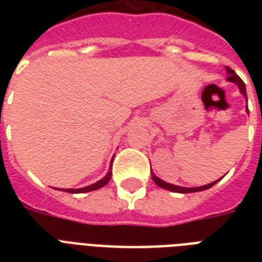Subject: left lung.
<instances>
[{"label": "left lung", "mask_w": 262, "mask_h": 262, "mask_svg": "<svg viewBox=\"0 0 262 262\" xmlns=\"http://www.w3.org/2000/svg\"><path fill=\"white\" fill-rule=\"evenodd\" d=\"M226 71H227V75H228V81H231V83H235L238 87H239L241 94L244 95L245 98H246V87H245V83L241 80V77L236 75L235 72L232 71L231 68H226ZM246 111L249 113V110L246 108ZM152 179H154V182L158 185V186L163 187V189H167V190H171L175 191V193H194V191H201V190H207L209 187H212L215 185L216 182H219V179L215 181V182L212 183H208V185H204V186H199V187H182V186H177V185H171V183H167L162 181L160 178H158L154 172H152Z\"/></svg>", "instance_id": "obj_1"}]
</instances>
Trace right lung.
<instances>
[{
  "label": "right lung",
  "mask_w": 262,
  "mask_h": 262,
  "mask_svg": "<svg viewBox=\"0 0 262 262\" xmlns=\"http://www.w3.org/2000/svg\"><path fill=\"white\" fill-rule=\"evenodd\" d=\"M110 178H111V171H108L106 174V177H103L100 181L92 183V185H90V186L80 187V189H63V191H68V193H87V191L96 190V189H100V187H103L104 185H107L108 181H110Z\"/></svg>",
  "instance_id": "obj_1"
}]
</instances>
